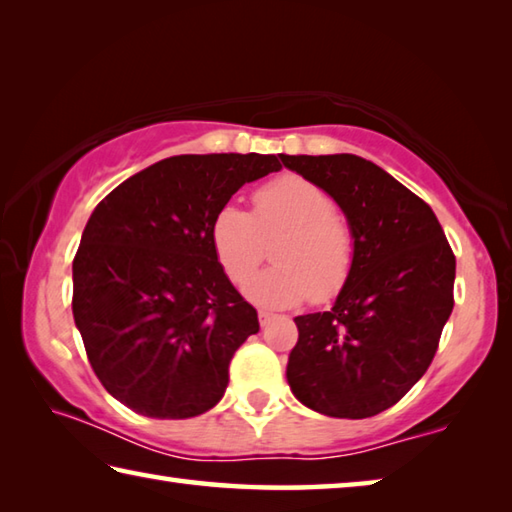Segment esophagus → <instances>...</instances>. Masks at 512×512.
<instances>
[{
	"mask_svg": "<svg viewBox=\"0 0 512 512\" xmlns=\"http://www.w3.org/2000/svg\"><path fill=\"white\" fill-rule=\"evenodd\" d=\"M259 325H262V327H266L268 323H271V318H273V314H268V311H259Z\"/></svg>",
	"mask_w": 512,
	"mask_h": 512,
	"instance_id": "1",
	"label": "esophagus"
}]
</instances>
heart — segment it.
<instances>
[{
	"mask_svg": "<svg viewBox=\"0 0 512 512\" xmlns=\"http://www.w3.org/2000/svg\"><path fill=\"white\" fill-rule=\"evenodd\" d=\"M253 201V214L225 203L212 219V250L225 275L244 284L263 258L265 239L282 231L274 247L278 264L250 278L246 296L266 309L339 296L352 275L357 248L348 221L334 212L332 196L289 173L259 187Z\"/></svg>",
	"mask_w": 512,
	"mask_h": 512,
	"instance_id": "obj_1",
	"label": "heart"
}]
</instances>
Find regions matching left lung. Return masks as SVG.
<instances>
[{
	"mask_svg": "<svg viewBox=\"0 0 512 512\" xmlns=\"http://www.w3.org/2000/svg\"><path fill=\"white\" fill-rule=\"evenodd\" d=\"M282 164L334 198L357 248L332 309L293 318L291 393L329 418H370L427 372L454 309V253L431 207L375 162L334 153Z\"/></svg>",
	"mask_w": 512,
	"mask_h": 512,
	"instance_id": "1",
	"label": "left lung"
}]
</instances>
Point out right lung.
<instances>
[{
	"label": "right lung",
	"mask_w": 512,
	"mask_h": 512,
	"mask_svg": "<svg viewBox=\"0 0 512 512\" xmlns=\"http://www.w3.org/2000/svg\"><path fill=\"white\" fill-rule=\"evenodd\" d=\"M275 155H173L94 207L72 264L76 329L103 388L146 418L210 411L257 311L216 262L210 225Z\"/></svg>",
	"instance_id": "obj_1"
}]
</instances>
